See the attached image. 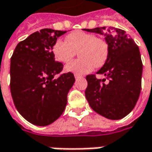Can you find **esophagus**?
Wrapping results in <instances>:
<instances>
[{"mask_svg":"<svg viewBox=\"0 0 152 152\" xmlns=\"http://www.w3.org/2000/svg\"><path fill=\"white\" fill-rule=\"evenodd\" d=\"M74 76H75V78H76V79H77V78H80V77H82V76H80V75H78V74H75Z\"/></svg>","mask_w":152,"mask_h":152,"instance_id":"1","label":"esophagus"}]
</instances>
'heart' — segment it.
<instances>
[{
    "mask_svg": "<svg viewBox=\"0 0 152 152\" xmlns=\"http://www.w3.org/2000/svg\"><path fill=\"white\" fill-rule=\"evenodd\" d=\"M78 51L79 59L70 62L66 69L76 74H86L95 67L104 65L108 58L107 42L96 35L83 31H74L66 36V41L58 39L51 48V52L57 62H69Z\"/></svg>",
    "mask_w": 152,
    "mask_h": 152,
    "instance_id": "obj_1",
    "label": "heart"
}]
</instances>
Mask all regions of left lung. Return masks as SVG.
I'll list each match as a JSON object with an SVG mask.
<instances>
[{
	"instance_id": "1",
	"label": "left lung",
	"mask_w": 152,
	"mask_h": 152,
	"mask_svg": "<svg viewBox=\"0 0 152 152\" xmlns=\"http://www.w3.org/2000/svg\"><path fill=\"white\" fill-rule=\"evenodd\" d=\"M105 28H85L102 34ZM105 34L109 46L108 58L97 74L109 79H98L88 75L85 96L93 110L103 117L117 120L127 116L134 109L141 91L143 63L139 48L125 31L115 28V34Z\"/></svg>"
}]
</instances>
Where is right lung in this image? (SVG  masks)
<instances>
[{"label": "right lung", "instance_id": "1", "mask_svg": "<svg viewBox=\"0 0 152 152\" xmlns=\"http://www.w3.org/2000/svg\"><path fill=\"white\" fill-rule=\"evenodd\" d=\"M66 31L43 28L20 42L11 56L10 91L19 113L29 123L46 126L61 116L73 73L60 74L62 62L55 60L51 48Z\"/></svg>", "mask_w": 152, "mask_h": 152}]
</instances>
